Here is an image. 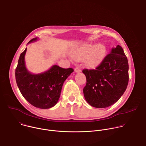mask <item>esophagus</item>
Wrapping results in <instances>:
<instances>
[{"instance_id":"34e87169","label":"esophagus","mask_w":146,"mask_h":146,"mask_svg":"<svg viewBox=\"0 0 146 146\" xmlns=\"http://www.w3.org/2000/svg\"><path fill=\"white\" fill-rule=\"evenodd\" d=\"M74 71H75L76 73H78V72H80L81 70V69H80L79 68L76 67V68H75V69H74Z\"/></svg>"}]
</instances>
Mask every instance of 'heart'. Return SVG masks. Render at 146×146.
Returning <instances> with one entry per match:
<instances>
[{"instance_id":"b5f03b06","label":"heart","mask_w":146,"mask_h":146,"mask_svg":"<svg viewBox=\"0 0 146 146\" xmlns=\"http://www.w3.org/2000/svg\"><path fill=\"white\" fill-rule=\"evenodd\" d=\"M105 46L98 44L96 46L87 44L80 48L74 52L73 57L76 60L86 59L87 66L94 68L98 66L103 59L106 53Z\"/></svg>"}]
</instances>
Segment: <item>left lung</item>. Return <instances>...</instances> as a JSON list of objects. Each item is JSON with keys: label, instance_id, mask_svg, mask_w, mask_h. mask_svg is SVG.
<instances>
[{"label": "left lung", "instance_id": "left-lung-1", "mask_svg": "<svg viewBox=\"0 0 146 146\" xmlns=\"http://www.w3.org/2000/svg\"><path fill=\"white\" fill-rule=\"evenodd\" d=\"M128 69L127 57L119 45L111 48L95 69H83L87 79L83 93L87 103L105 108L117 102L127 89Z\"/></svg>", "mask_w": 146, "mask_h": 146}]
</instances>
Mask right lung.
<instances>
[{
	"instance_id": "right-lung-1",
	"label": "right lung",
	"mask_w": 146,
	"mask_h": 146,
	"mask_svg": "<svg viewBox=\"0 0 146 146\" xmlns=\"http://www.w3.org/2000/svg\"><path fill=\"white\" fill-rule=\"evenodd\" d=\"M36 40L34 38L28 43ZM26 51L27 48L21 54L15 69L17 86L24 98L33 106L43 109L51 108L57 103L64 81L74 70L54 65L44 73L32 74L25 67Z\"/></svg>"
}]
</instances>
